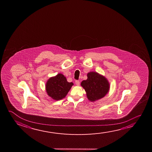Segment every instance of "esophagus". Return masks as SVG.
<instances>
[{"instance_id":"esophagus-1","label":"esophagus","mask_w":152,"mask_h":152,"mask_svg":"<svg viewBox=\"0 0 152 152\" xmlns=\"http://www.w3.org/2000/svg\"><path fill=\"white\" fill-rule=\"evenodd\" d=\"M75 83H76V84L77 85V86H79L80 84V80H76L75 81Z\"/></svg>"}]
</instances>
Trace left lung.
Returning a JSON list of instances; mask_svg holds the SVG:
<instances>
[{
    "label": "left lung",
    "mask_w": 152,
    "mask_h": 152,
    "mask_svg": "<svg viewBox=\"0 0 152 152\" xmlns=\"http://www.w3.org/2000/svg\"><path fill=\"white\" fill-rule=\"evenodd\" d=\"M109 83L104 76L96 72L87 74V79L81 83L88 99L95 101L104 97L109 90Z\"/></svg>",
    "instance_id": "left-lung-1"
}]
</instances>
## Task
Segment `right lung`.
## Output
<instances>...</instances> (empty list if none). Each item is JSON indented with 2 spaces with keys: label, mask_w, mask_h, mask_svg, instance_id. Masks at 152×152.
<instances>
[{
  "label": "right lung",
  "mask_w": 152,
  "mask_h": 152,
  "mask_svg": "<svg viewBox=\"0 0 152 152\" xmlns=\"http://www.w3.org/2000/svg\"><path fill=\"white\" fill-rule=\"evenodd\" d=\"M72 85V82H68L64 75L59 74L48 80L46 91L48 95L53 99L61 100L67 95Z\"/></svg>",
  "instance_id": "1"
}]
</instances>
